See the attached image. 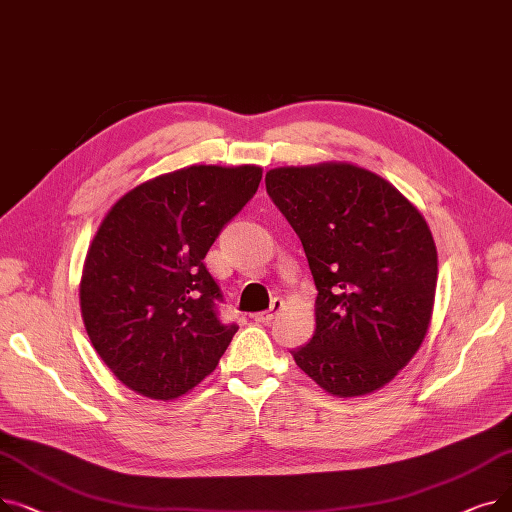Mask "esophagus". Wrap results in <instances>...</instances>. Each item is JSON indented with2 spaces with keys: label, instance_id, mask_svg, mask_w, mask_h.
<instances>
[{
  "label": "esophagus",
  "instance_id": "esophagus-1",
  "mask_svg": "<svg viewBox=\"0 0 512 512\" xmlns=\"http://www.w3.org/2000/svg\"><path fill=\"white\" fill-rule=\"evenodd\" d=\"M282 307H284V301H282V299H274L270 309H267V311H261V313H255V315H253V319L257 321V324H270V321H272V319L282 311Z\"/></svg>",
  "mask_w": 512,
  "mask_h": 512
}]
</instances>
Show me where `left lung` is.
Masks as SVG:
<instances>
[{
    "mask_svg": "<svg viewBox=\"0 0 512 512\" xmlns=\"http://www.w3.org/2000/svg\"><path fill=\"white\" fill-rule=\"evenodd\" d=\"M315 280V332L292 351L332 396H365L405 367L432 321L438 251L421 211L382 176L328 161L265 174Z\"/></svg>",
    "mask_w": 512,
    "mask_h": 512,
    "instance_id": "1",
    "label": "left lung"
}]
</instances>
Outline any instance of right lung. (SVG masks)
I'll list each match as a JSON object with an SVG mask.
<instances>
[{
	"instance_id": "obj_1",
	"label": "right lung",
	"mask_w": 512,
	"mask_h": 512,
	"mask_svg": "<svg viewBox=\"0 0 512 512\" xmlns=\"http://www.w3.org/2000/svg\"><path fill=\"white\" fill-rule=\"evenodd\" d=\"M259 166H191L134 186L105 213L80 278V313L101 361L153 400L191 392L236 334L203 263L257 193Z\"/></svg>"
}]
</instances>
